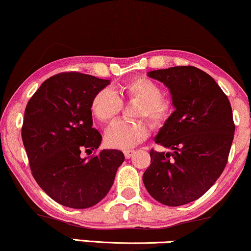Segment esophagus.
<instances>
[{"label": "esophagus", "mask_w": 251, "mask_h": 251, "mask_svg": "<svg viewBox=\"0 0 251 251\" xmlns=\"http://www.w3.org/2000/svg\"><path fill=\"white\" fill-rule=\"evenodd\" d=\"M123 153H125V157L126 159H129L133 153H135V150H125V151H123Z\"/></svg>", "instance_id": "obj_1"}]
</instances>
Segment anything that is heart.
Returning <instances> with one entry per match:
<instances>
[{
	"label": "heart",
	"mask_w": 251,
	"mask_h": 251,
	"mask_svg": "<svg viewBox=\"0 0 251 251\" xmlns=\"http://www.w3.org/2000/svg\"><path fill=\"white\" fill-rule=\"evenodd\" d=\"M122 99L137 101L136 118H145L154 129L162 128L172 115V105L162 98V89L148 77L138 76L122 84L119 89ZM122 101L110 89H102L93 97L91 112L98 121L109 123L121 112ZM148 125L142 120L116 121L107 129L105 142L113 149H129L144 141Z\"/></svg>",
	"instance_id": "1"
}]
</instances>
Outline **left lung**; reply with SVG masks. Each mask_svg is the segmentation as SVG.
<instances>
[{"label":"left lung","mask_w":251,"mask_h":251,"mask_svg":"<svg viewBox=\"0 0 251 251\" xmlns=\"http://www.w3.org/2000/svg\"><path fill=\"white\" fill-rule=\"evenodd\" d=\"M148 76L168 87L175 110L154 138L173 152L152 149L143 182L159 203L180 206L203 196L225 169L235 131L232 107L216 80L196 67Z\"/></svg>","instance_id":"1"}]
</instances>
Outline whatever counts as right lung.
<instances>
[{"instance_id": "add662e5", "label": "right lung", "mask_w": 251, "mask_h": 251, "mask_svg": "<svg viewBox=\"0 0 251 251\" xmlns=\"http://www.w3.org/2000/svg\"><path fill=\"white\" fill-rule=\"evenodd\" d=\"M110 80L61 73L41 84L25 108L23 144L34 180L51 200L73 209L99 203L112 188L125 155L118 150L92 153L101 135L92 128L91 102Z\"/></svg>"}]
</instances>
